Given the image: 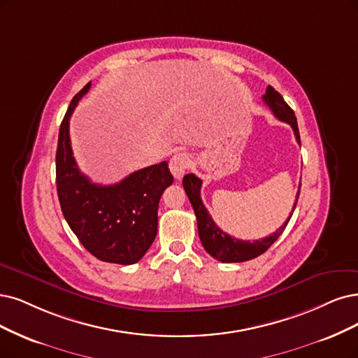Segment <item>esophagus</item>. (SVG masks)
Wrapping results in <instances>:
<instances>
[{"mask_svg": "<svg viewBox=\"0 0 358 358\" xmlns=\"http://www.w3.org/2000/svg\"><path fill=\"white\" fill-rule=\"evenodd\" d=\"M190 166V157L186 153H176L169 161V169L177 180H181L184 172Z\"/></svg>", "mask_w": 358, "mask_h": 358, "instance_id": "obj_1", "label": "esophagus"}]
</instances>
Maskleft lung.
<instances>
[{"instance_id":"left-lung-1","label":"left lung","mask_w":358,"mask_h":358,"mask_svg":"<svg viewBox=\"0 0 358 358\" xmlns=\"http://www.w3.org/2000/svg\"><path fill=\"white\" fill-rule=\"evenodd\" d=\"M262 100L266 101V104L271 109V112L274 113V116L277 119H280V121L292 127L296 141L301 144L296 116H295L294 110L289 108V104L283 100V97L279 94V92H277L271 85H268L266 94L262 96ZM182 187H184V190H186L189 201L194 209L196 220H197V231H199L201 242H202L206 252L221 262H243V261H249V259H254V258L259 257L261 254L266 252V250L277 239H279L296 208L301 184H299V189L296 193V199H295V203L292 208V213H290L289 218L283 222V226H280L273 234L264 237V239L254 241V242L236 239V237L224 233L217 226L214 220L210 218L208 209L205 208V205L201 199V187H202L201 178H197L194 174L184 176Z\"/></svg>"}]
</instances>
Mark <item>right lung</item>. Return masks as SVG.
Instances as JSON below:
<instances>
[{
  "label": "right lung",
  "mask_w": 358,
  "mask_h": 358,
  "mask_svg": "<svg viewBox=\"0 0 358 358\" xmlns=\"http://www.w3.org/2000/svg\"><path fill=\"white\" fill-rule=\"evenodd\" d=\"M88 83L72 99L60 131L56 153V184L62 213L91 255L104 262L136 264L157 233V206L174 177L164 161L132 172L112 186L92 182L78 169L69 137V119Z\"/></svg>",
  "instance_id": "add662e5"
}]
</instances>
